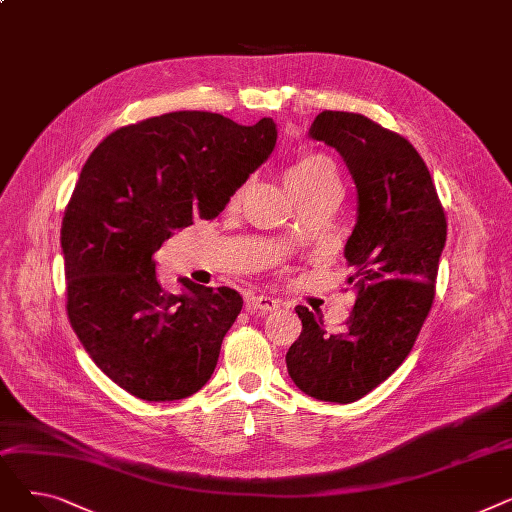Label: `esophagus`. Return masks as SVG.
Instances as JSON below:
<instances>
[{
    "label": "esophagus",
    "instance_id": "obj_1",
    "mask_svg": "<svg viewBox=\"0 0 512 512\" xmlns=\"http://www.w3.org/2000/svg\"><path fill=\"white\" fill-rule=\"evenodd\" d=\"M245 307L251 315H267L278 309V301L272 297H265V294H253V297L247 299Z\"/></svg>",
    "mask_w": 512,
    "mask_h": 512
}]
</instances>
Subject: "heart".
Returning a JSON list of instances; mask_svg holds the SVG:
<instances>
[{
	"instance_id": "heart-1",
	"label": "heart",
	"mask_w": 512,
	"mask_h": 512,
	"mask_svg": "<svg viewBox=\"0 0 512 512\" xmlns=\"http://www.w3.org/2000/svg\"><path fill=\"white\" fill-rule=\"evenodd\" d=\"M286 184L301 201L319 191H324L328 186H338V174H336L334 161L326 153H319V151L301 153L286 170ZM242 195H245V186L238 188V191L232 195L230 205L236 207Z\"/></svg>"
}]
</instances>
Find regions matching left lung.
<instances>
[{
  "instance_id": "left-lung-1",
  "label": "left lung",
  "mask_w": 512,
  "mask_h": 512,
  "mask_svg": "<svg viewBox=\"0 0 512 512\" xmlns=\"http://www.w3.org/2000/svg\"><path fill=\"white\" fill-rule=\"evenodd\" d=\"M309 134L342 155L357 186V226L344 247L357 299L334 334L319 313L294 309L303 332L286 367L305 394L346 405L388 380L413 351L434 305L448 224L425 161L398 132L363 114L326 110Z\"/></svg>"
}]
</instances>
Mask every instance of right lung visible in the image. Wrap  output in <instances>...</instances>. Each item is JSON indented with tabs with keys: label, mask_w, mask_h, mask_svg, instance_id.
Here are the masks:
<instances>
[{
	"label": "right lung",
	"mask_w": 512,
	"mask_h": 512,
	"mask_svg": "<svg viewBox=\"0 0 512 512\" xmlns=\"http://www.w3.org/2000/svg\"><path fill=\"white\" fill-rule=\"evenodd\" d=\"M276 124L172 112L105 137L78 176L62 220L66 311L95 365L149 402L201 390L242 297L182 278L159 284L153 253L176 228L213 220L274 151Z\"/></svg>",
	"instance_id": "right-lung-1"
}]
</instances>
